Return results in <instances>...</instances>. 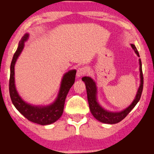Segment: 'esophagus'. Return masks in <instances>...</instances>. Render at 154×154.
<instances>
[{
  "label": "esophagus",
  "instance_id": "obj_1",
  "mask_svg": "<svg viewBox=\"0 0 154 154\" xmlns=\"http://www.w3.org/2000/svg\"><path fill=\"white\" fill-rule=\"evenodd\" d=\"M85 75V71L84 69H83L82 68H78L77 70V74H76V75H77V77H81L82 76H83Z\"/></svg>",
  "mask_w": 154,
  "mask_h": 154
}]
</instances>
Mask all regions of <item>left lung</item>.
Returning a JSON list of instances; mask_svg holds the SVG:
<instances>
[{"label":"left lung","mask_w":154,"mask_h":154,"mask_svg":"<svg viewBox=\"0 0 154 154\" xmlns=\"http://www.w3.org/2000/svg\"><path fill=\"white\" fill-rule=\"evenodd\" d=\"M132 48L133 49L134 51L137 56L140 57L139 53L136 48L135 45L133 44H130ZM139 65H140V83L138 90L137 91L135 99L132 102V103L125 109L124 110L118 112H114V111H108L105 109L98 103V99H97V86L95 84V81L93 80L91 77H83L82 80L85 82L86 87V91H87V95H88V100L89 103L90 110H91V114L97 120L105 124H116L119 122H121L123 119L126 117L127 115L132 111V109L135 106L136 104L140 100V98L142 94L143 88V76L142 72V63H141L140 59H139Z\"/></svg>","instance_id":"1"}]
</instances>
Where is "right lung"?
Masks as SVG:
<instances>
[{
    "instance_id": "right-lung-1",
    "label": "right lung",
    "mask_w": 154,
    "mask_h": 154,
    "mask_svg": "<svg viewBox=\"0 0 154 154\" xmlns=\"http://www.w3.org/2000/svg\"><path fill=\"white\" fill-rule=\"evenodd\" d=\"M29 34L26 33L19 41L18 48L12 59L10 67L9 93L11 99L16 109L29 121L41 125H48L55 122L63 114L65 99L75 80L76 71L72 69L63 75L61 79L60 89L56 100L47 106H35L24 101L19 95L15 85L14 66L17 60L24 47V43L29 39Z\"/></svg>"
}]
</instances>
